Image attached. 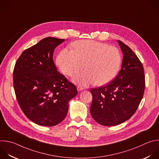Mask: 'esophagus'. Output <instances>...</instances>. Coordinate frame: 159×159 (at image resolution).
Segmentation results:
<instances>
[{
	"label": "esophagus",
	"instance_id": "obj_1",
	"mask_svg": "<svg viewBox=\"0 0 159 159\" xmlns=\"http://www.w3.org/2000/svg\"><path fill=\"white\" fill-rule=\"evenodd\" d=\"M77 89V90H78V91H81V90H84V88L82 87H81V86H78Z\"/></svg>",
	"mask_w": 159,
	"mask_h": 159
}]
</instances>
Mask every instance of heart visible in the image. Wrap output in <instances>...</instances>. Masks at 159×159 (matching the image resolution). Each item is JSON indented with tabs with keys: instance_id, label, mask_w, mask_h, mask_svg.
<instances>
[{
	"instance_id": "1",
	"label": "heart",
	"mask_w": 159,
	"mask_h": 159,
	"mask_svg": "<svg viewBox=\"0 0 159 159\" xmlns=\"http://www.w3.org/2000/svg\"><path fill=\"white\" fill-rule=\"evenodd\" d=\"M72 50H62L57 58V65L64 75L72 77L80 85L93 84L105 85L117 75L122 63L119 50L114 46L94 40H78L72 44Z\"/></svg>"
}]
</instances>
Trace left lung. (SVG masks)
Returning a JSON list of instances; mask_svg holds the SVG:
<instances>
[{"label": "left lung", "mask_w": 159, "mask_h": 159, "mask_svg": "<svg viewBox=\"0 0 159 159\" xmlns=\"http://www.w3.org/2000/svg\"><path fill=\"white\" fill-rule=\"evenodd\" d=\"M124 57L122 68L109 84L92 88L90 112L104 126H114L129 120L136 112L143 96L145 80L142 62L133 50L118 40Z\"/></svg>", "instance_id": "1"}]
</instances>
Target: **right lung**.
Instances as JSON below:
<instances>
[{"instance_id":"1","label":"right lung","mask_w":159,"mask_h":159,"mask_svg":"<svg viewBox=\"0 0 159 159\" xmlns=\"http://www.w3.org/2000/svg\"><path fill=\"white\" fill-rule=\"evenodd\" d=\"M64 40L43 39L22 53L14 69L19 106L37 125L51 127L61 123L68 112L69 102L78 93L75 85L57 71L53 61L54 49Z\"/></svg>"}]
</instances>
